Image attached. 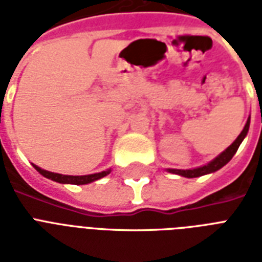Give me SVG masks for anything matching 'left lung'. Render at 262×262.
Segmentation results:
<instances>
[{
    "label": "left lung",
    "instance_id": "1",
    "mask_svg": "<svg viewBox=\"0 0 262 262\" xmlns=\"http://www.w3.org/2000/svg\"><path fill=\"white\" fill-rule=\"evenodd\" d=\"M249 126H250V118L248 119V122L245 125L244 130L241 132V135L236 137V140L230 145V147L226 149L224 152H222L216 159H213L211 163H208L207 166H203V167L193 168V170H175V168H168L167 171L171 172V174L181 175V177H185V178H199V177H203V175L212 174V172L217 171L222 167H224L226 164L232 159V156L235 155L238 148H239L241 143L244 141V139L246 137L249 132Z\"/></svg>",
    "mask_w": 262,
    "mask_h": 262
}]
</instances>
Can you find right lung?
Returning a JSON list of instances; mask_svg holds the SVG:
<instances>
[{"label": "right lung", "mask_w": 262, "mask_h": 262, "mask_svg": "<svg viewBox=\"0 0 262 262\" xmlns=\"http://www.w3.org/2000/svg\"><path fill=\"white\" fill-rule=\"evenodd\" d=\"M35 170L39 172V174H42L43 177H46V178L51 179V181H55V182L58 183H72V185H87V183L94 182V181H98V179L103 178V177H106L107 174H110L111 170H107V171H102V172H96V174H90V175H62V174H57V172H50L46 171V170H43V168L38 167V166H35Z\"/></svg>", "instance_id": "add662e5"}]
</instances>
